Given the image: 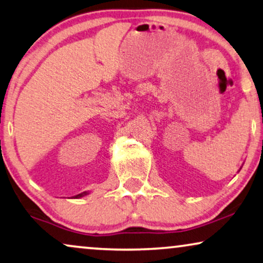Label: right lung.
<instances>
[{
  "label": "right lung",
  "mask_w": 263,
  "mask_h": 263,
  "mask_svg": "<svg viewBox=\"0 0 263 263\" xmlns=\"http://www.w3.org/2000/svg\"><path fill=\"white\" fill-rule=\"evenodd\" d=\"M87 193L86 192H84V193H81V194H79V195H76V198H81V197H83V195H86Z\"/></svg>",
  "instance_id": "add662e5"
}]
</instances>
